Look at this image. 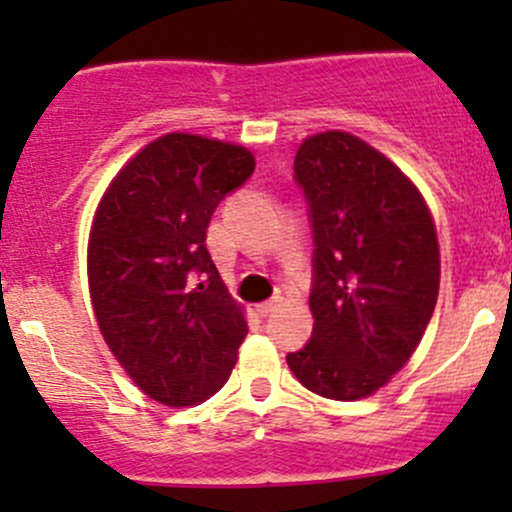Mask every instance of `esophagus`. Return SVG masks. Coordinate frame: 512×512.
Instances as JSON below:
<instances>
[{"mask_svg":"<svg viewBox=\"0 0 512 512\" xmlns=\"http://www.w3.org/2000/svg\"><path fill=\"white\" fill-rule=\"evenodd\" d=\"M275 307H277V299H270V302L255 304V312L260 314V317H267V314H270Z\"/></svg>","mask_w":512,"mask_h":512,"instance_id":"1","label":"esophagus"}]
</instances>
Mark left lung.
Masks as SVG:
<instances>
[{
    "instance_id": "left-lung-1",
    "label": "left lung",
    "mask_w": 512,
    "mask_h": 512,
    "mask_svg": "<svg viewBox=\"0 0 512 512\" xmlns=\"http://www.w3.org/2000/svg\"><path fill=\"white\" fill-rule=\"evenodd\" d=\"M294 175L314 227V329L287 364L324 399H366L404 369L431 322L436 223L414 180L347 131L304 138Z\"/></svg>"
}]
</instances>
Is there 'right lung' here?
Instances as JSON below:
<instances>
[{"mask_svg":"<svg viewBox=\"0 0 512 512\" xmlns=\"http://www.w3.org/2000/svg\"><path fill=\"white\" fill-rule=\"evenodd\" d=\"M255 170L245 146L165 133L143 146L98 200L86 250L103 342L163 406H198L230 379L245 309L205 247L210 218Z\"/></svg>","mask_w":512,"mask_h":512,"instance_id":"1","label":"right lung"}]
</instances>
